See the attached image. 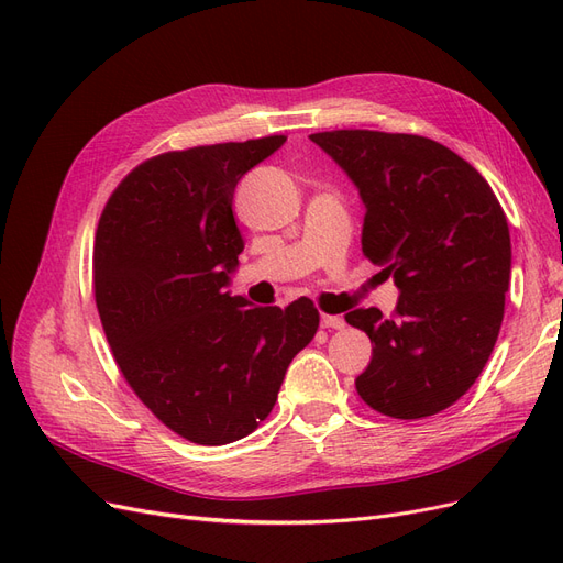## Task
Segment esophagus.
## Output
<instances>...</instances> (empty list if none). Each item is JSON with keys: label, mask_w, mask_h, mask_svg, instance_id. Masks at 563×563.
<instances>
[{"label": "esophagus", "mask_w": 563, "mask_h": 563, "mask_svg": "<svg viewBox=\"0 0 563 563\" xmlns=\"http://www.w3.org/2000/svg\"><path fill=\"white\" fill-rule=\"evenodd\" d=\"M345 319L338 314H321V329H343Z\"/></svg>", "instance_id": "1"}]
</instances>
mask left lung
Masks as SVG:
<instances>
[{
  "label": "left lung",
  "mask_w": 563,
  "mask_h": 563,
  "mask_svg": "<svg viewBox=\"0 0 563 563\" xmlns=\"http://www.w3.org/2000/svg\"><path fill=\"white\" fill-rule=\"evenodd\" d=\"M364 201L362 251L399 288L395 314H345L373 343L354 380L378 413L428 418L479 378L496 345L512 269L507 218L472 164L411 133H312Z\"/></svg>",
  "instance_id": "8db88e82"
}]
</instances>
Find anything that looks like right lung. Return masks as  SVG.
I'll return each instance as SVG.
<instances>
[{"label": "right lung", "instance_id": "right-lung-1", "mask_svg": "<svg viewBox=\"0 0 563 563\" xmlns=\"http://www.w3.org/2000/svg\"><path fill=\"white\" fill-rule=\"evenodd\" d=\"M284 143L164 152L119 183L98 223L93 294L114 362L168 430L201 446L258 428L319 329L310 298L251 308L225 291L244 251L234 187Z\"/></svg>", "mask_w": 563, "mask_h": 563}]
</instances>
